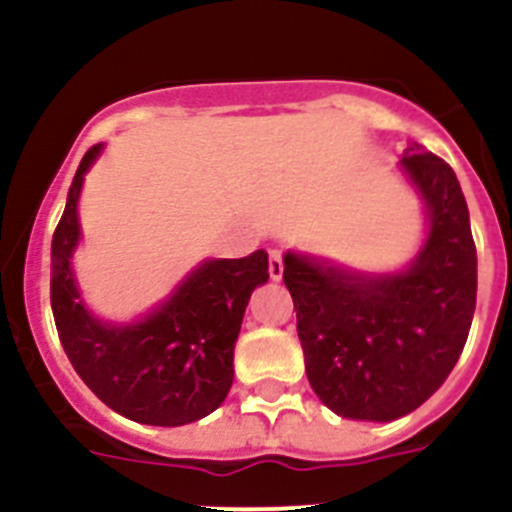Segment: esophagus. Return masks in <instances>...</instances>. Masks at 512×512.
Here are the masks:
<instances>
[{
	"instance_id": "esophagus-1",
	"label": "esophagus",
	"mask_w": 512,
	"mask_h": 512,
	"mask_svg": "<svg viewBox=\"0 0 512 512\" xmlns=\"http://www.w3.org/2000/svg\"><path fill=\"white\" fill-rule=\"evenodd\" d=\"M267 270H270V277L272 280H282V270H285V267H282V255H280V250H270V260H267Z\"/></svg>"
}]
</instances>
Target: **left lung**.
I'll return each mask as SVG.
<instances>
[{"label": "left lung", "instance_id": "obj_1", "mask_svg": "<svg viewBox=\"0 0 512 512\" xmlns=\"http://www.w3.org/2000/svg\"><path fill=\"white\" fill-rule=\"evenodd\" d=\"M398 170L423 200L428 232L395 272H360L287 250L305 372L317 398L350 420L390 423L445 382L468 340L478 255L468 202L450 165L408 145Z\"/></svg>", "mask_w": 512, "mask_h": 512}]
</instances>
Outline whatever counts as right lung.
Listing matches in <instances>:
<instances>
[{
    "label": "right lung",
    "instance_id": "right-lung-1",
    "mask_svg": "<svg viewBox=\"0 0 512 512\" xmlns=\"http://www.w3.org/2000/svg\"><path fill=\"white\" fill-rule=\"evenodd\" d=\"M102 150L94 145L79 162L52 237L49 292L59 340L84 385L114 413L160 428L195 423L230 393L245 307L252 290L270 280L267 252L202 260L147 315L99 320L79 292L72 257L82 240L77 207L84 175Z\"/></svg>",
    "mask_w": 512,
    "mask_h": 512
}]
</instances>
